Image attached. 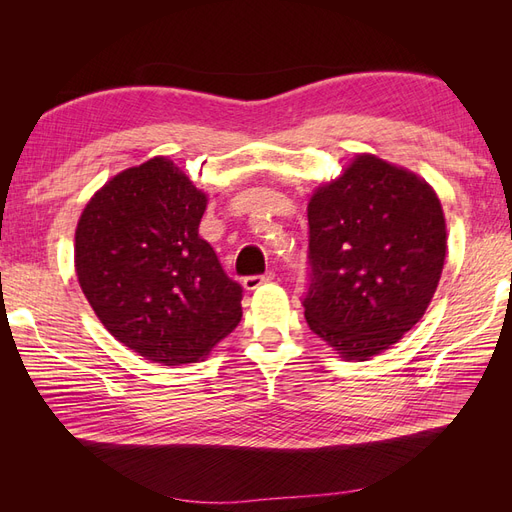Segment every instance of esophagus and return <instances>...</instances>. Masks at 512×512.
I'll return each instance as SVG.
<instances>
[{
    "label": "esophagus",
    "mask_w": 512,
    "mask_h": 512,
    "mask_svg": "<svg viewBox=\"0 0 512 512\" xmlns=\"http://www.w3.org/2000/svg\"><path fill=\"white\" fill-rule=\"evenodd\" d=\"M273 277H275L273 271H267V273H262V275H247V277H243V288H245V290H256V288H260L262 284L271 282Z\"/></svg>",
    "instance_id": "1"
}]
</instances>
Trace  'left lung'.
<instances>
[{
	"label": "left lung",
	"mask_w": 512,
	"mask_h": 512,
	"mask_svg": "<svg viewBox=\"0 0 512 512\" xmlns=\"http://www.w3.org/2000/svg\"><path fill=\"white\" fill-rule=\"evenodd\" d=\"M305 320L344 359L365 361L423 318L446 256L431 185L376 156H356L309 200Z\"/></svg>",
	"instance_id": "8db88e82"
}]
</instances>
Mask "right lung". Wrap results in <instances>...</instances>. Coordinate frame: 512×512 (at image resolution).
Listing matches in <instances>:
<instances>
[{
    "label": "right lung",
    "mask_w": 512,
    "mask_h": 512,
    "mask_svg": "<svg viewBox=\"0 0 512 512\" xmlns=\"http://www.w3.org/2000/svg\"><path fill=\"white\" fill-rule=\"evenodd\" d=\"M207 196L166 158L123 170L89 200L74 262L117 342L164 365L196 363L241 320V284L198 224Z\"/></svg>",
    "instance_id": "add662e5"
}]
</instances>
